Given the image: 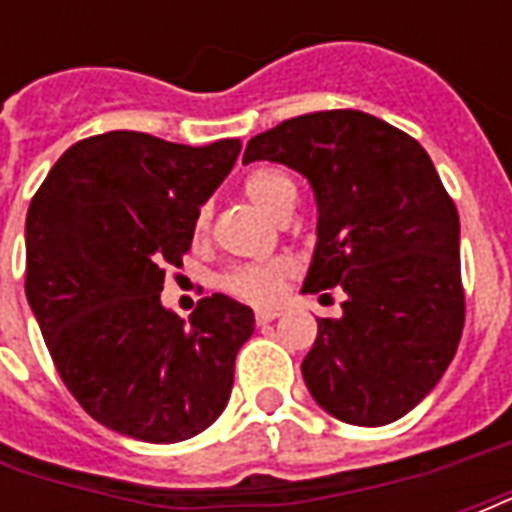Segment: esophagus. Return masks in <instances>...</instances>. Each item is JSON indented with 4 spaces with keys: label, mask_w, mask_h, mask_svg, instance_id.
Wrapping results in <instances>:
<instances>
[{
    "label": "esophagus",
    "mask_w": 512,
    "mask_h": 512,
    "mask_svg": "<svg viewBox=\"0 0 512 512\" xmlns=\"http://www.w3.org/2000/svg\"><path fill=\"white\" fill-rule=\"evenodd\" d=\"M277 318H279V310H257L255 312L257 326H266V323L277 321Z\"/></svg>",
    "instance_id": "obj_1"
}]
</instances>
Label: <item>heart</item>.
Here are the masks:
<instances>
[{
	"instance_id": "1",
	"label": "heart",
	"mask_w": 512,
	"mask_h": 512,
	"mask_svg": "<svg viewBox=\"0 0 512 512\" xmlns=\"http://www.w3.org/2000/svg\"><path fill=\"white\" fill-rule=\"evenodd\" d=\"M246 200L268 213L271 219H285L296 205V186L279 169H255L244 180ZM211 224V208L202 205L194 216V235L202 238ZM290 277L288 260H268V263H249L233 268L224 277V288L249 304H271L282 296L285 279Z\"/></svg>"
}]
</instances>
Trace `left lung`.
Masks as SVG:
<instances>
[{"label": "left lung", "mask_w": 512, "mask_h": 512, "mask_svg": "<svg viewBox=\"0 0 512 512\" xmlns=\"http://www.w3.org/2000/svg\"><path fill=\"white\" fill-rule=\"evenodd\" d=\"M310 180L318 244L307 293L340 285L301 362L315 403L348 425H389L439 384L463 332L461 222L417 139L356 109L312 112L249 139L244 164Z\"/></svg>", "instance_id": "8db88e82"}]
</instances>
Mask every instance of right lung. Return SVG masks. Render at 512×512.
<instances>
[{
  "label": "right lung",
  "instance_id": "1",
  "mask_svg": "<svg viewBox=\"0 0 512 512\" xmlns=\"http://www.w3.org/2000/svg\"><path fill=\"white\" fill-rule=\"evenodd\" d=\"M238 153L109 131L68 147L29 202L24 288L46 348L79 406L128 439H191L230 400L255 312L213 293L183 321L161 288Z\"/></svg>",
  "mask_w": 512,
  "mask_h": 512
}]
</instances>
